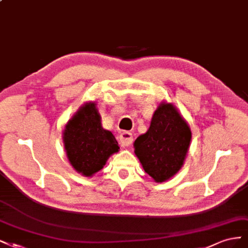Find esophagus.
Returning <instances> with one entry per match:
<instances>
[{
    "mask_svg": "<svg viewBox=\"0 0 248 248\" xmlns=\"http://www.w3.org/2000/svg\"><path fill=\"white\" fill-rule=\"evenodd\" d=\"M119 142L123 146H130L133 143V136L130 132H123L119 135Z\"/></svg>",
    "mask_w": 248,
    "mask_h": 248,
    "instance_id": "1",
    "label": "esophagus"
}]
</instances>
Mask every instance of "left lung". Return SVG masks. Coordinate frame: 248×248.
Listing matches in <instances>:
<instances>
[{"label":"left lung","instance_id":"1","mask_svg":"<svg viewBox=\"0 0 248 248\" xmlns=\"http://www.w3.org/2000/svg\"><path fill=\"white\" fill-rule=\"evenodd\" d=\"M190 139L189 126L177 108L163 102L155 111L148 131L135 140V155L149 176L164 182L181 169Z\"/></svg>","mask_w":248,"mask_h":248}]
</instances>
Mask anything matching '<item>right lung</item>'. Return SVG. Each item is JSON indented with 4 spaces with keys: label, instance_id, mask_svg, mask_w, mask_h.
Segmentation results:
<instances>
[{
    "label": "right lung",
    "instance_id": "right-lung-1",
    "mask_svg": "<svg viewBox=\"0 0 248 248\" xmlns=\"http://www.w3.org/2000/svg\"><path fill=\"white\" fill-rule=\"evenodd\" d=\"M62 141L70 164L86 177L103 169L119 149L113 134L103 129L94 102L85 103L67 123Z\"/></svg>",
    "mask_w": 248,
    "mask_h": 248
}]
</instances>
